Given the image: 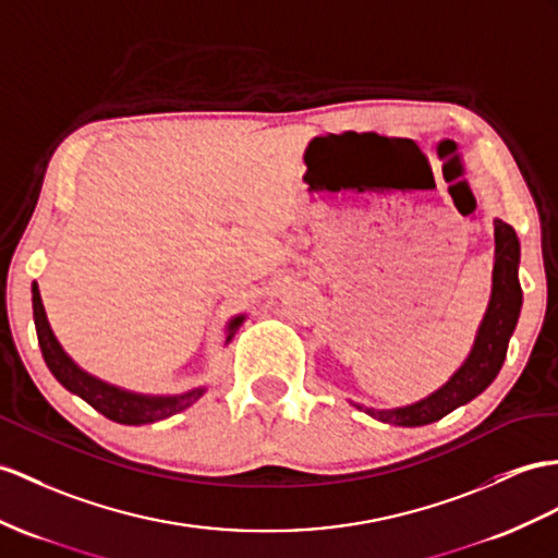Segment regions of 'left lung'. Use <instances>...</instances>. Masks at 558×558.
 Listing matches in <instances>:
<instances>
[{
    "instance_id": "left-lung-1",
    "label": "left lung",
    "mask_w": 558,
    "mask_h": 558,
    "mask_svg": "<svg viewBox=\"0 0 558 558\" xmlns=\"http://www.w3.org/2000/svg\"><path fill=\"white\" fill-rule=\"evenodd\" d=\"M521 243L513 227L495 220V269H493V295L475 336L469 360L459 366V372L440 390L400 410H366L374 418L392 426H426L433 421L450 414L457 407L471 402L475 396L495 381L501 364L507 357L509 338L521 315V283H519ZM360 407V404H357ZM362 410V407H360Z\"/></svg>"
}]
</instances>
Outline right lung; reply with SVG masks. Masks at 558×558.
Returning a JSON list of instances; mask_svg holds the SVG:
<instances>
[{"label": "right lung", "mask_w": 558, "mask_h": 558, "mask_svg": "<svg viewBox=\"0 0 558 558\" xmlns=\"http://www.w3.org/2000/svg\"><path fill=\"white\" fill-rule=\"evenodd\" d=\"M33 317H35V329H37V341L43 348V357L49 366V372L57 376V381L68 388L75 396L83 398L94 410L104 414L106 418L118 421V424L128 426H142V424H154V421L168 418L177 412L186 410L189 404H194L206 388H194L184 392V396H172V398H154V396H140V392H128L116 386H108L99 378L89 376L87 372L80 369V366L65 355L63 348L59 345L57 336L51 333V326L47 322L43 298H39L37 283H33ZM243 322V315L229 322V333L227 343L232 341L236 329Z\"/></svg>", "instance_id": "obj_1"}]
</instances>
